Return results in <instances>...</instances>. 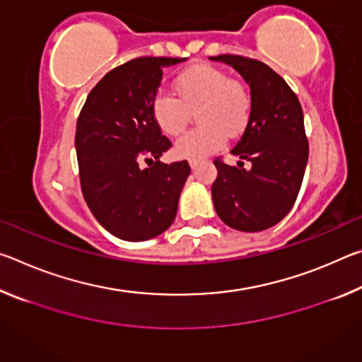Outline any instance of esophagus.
<instances>
[{
	"label": "esophagus",
	"instance_id": "34e87169",
	"mask_svg": "<svg viewBox=\"0 0 362 362\" xmlns=\"http://www.w3.org/2000/svg\"><path fill=\"white\" fill-rule=\"evenodd\" d=\"M199 166V161L198 159H189V168H192L193 170Z\"/></svg>",
	"mask_w": 362,
	"mask_h": 362
}]
</instances>
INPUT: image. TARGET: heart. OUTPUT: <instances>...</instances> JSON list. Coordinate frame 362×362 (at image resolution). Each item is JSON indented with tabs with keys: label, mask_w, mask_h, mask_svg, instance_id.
<instances>
[{
	"label": "heart",
	"mask_w": 362,
	"mask_h": 362,
	"mask_svg": "<svg viewBox=\"0 0 362 362\" xmlns=\"http://www.w3.org/2000/svg\"><path fill=\"white\" fill-rule=\"evenodd\" d=\"M179 97L159 90L151 99L150 112L156 126L168 136L185 131L189 110L198 108L201 124L187 132L175 144L180 158L199 159L220 150L226 140L246 129L250 116V94L246 86L230 79L217 66L198 64L188 66L174 79Z\"/></svg>",
	"instance_id": "obj_1"
}]
</instances>
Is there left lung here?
<instances>
[{
  "instance_id": "obj_1",
  "label": "left lung",
  "mask_w": 362,
  "mask_h": 362,
  "mask_svg": "<svg viewBox=\"0 0 362 362\" xmlns=\"http://www.w3.org/2000/svg\"><path fill=\"white\" fill-rule=\"evenodd\" d=\"M211 60L233 66L249 84V122L231 155L252 164L244 169L243 161L238 166L214 161V207L231 228L267 230L289 214L302 187L308 161L302 105L284 79L260 60L231 54Z\"/></svg>"
}]
</instances>
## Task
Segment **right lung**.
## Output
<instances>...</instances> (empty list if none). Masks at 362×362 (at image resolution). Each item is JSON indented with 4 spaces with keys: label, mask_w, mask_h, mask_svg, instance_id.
<instances>
[{
    "label": "right lung",
    "mask_w": 362,
    "mask_h": 362,
    "mask_svg": "<svg viewBox=\"0 0 362 362\" xmlns=\"http://www.w3.org/2000/svg\"><path fill=\"white\" fill-rule=\"evenodd\" d=\"M183 60L139 57L116 66L95 84L79 113L75 146L84 201L119 240H151L175 218L189 166L159 161L173 144L161 136L150 105L164 66Z\"/></svg>",
    "instance_id": "1"
}]
</instances>
